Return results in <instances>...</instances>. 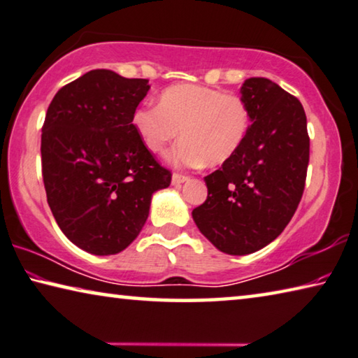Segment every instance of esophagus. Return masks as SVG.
Wrapping results in <instances>:
<instances>
[{"label": "esophagus", "mask_w": 358, "mask_h": 358, "mask_svg": "<svg viewBox=\"0 0 358 358\" xmlns=\"http://www.w3.org/2000/svg\"><path fill=\"white\" fill-rule=\"evenodd\" d=\"M187 180H189V176H182V174H173V185H180V184H184V182H187Z\"/></svg>", "instance_id": "34e87169"}]
</instances>
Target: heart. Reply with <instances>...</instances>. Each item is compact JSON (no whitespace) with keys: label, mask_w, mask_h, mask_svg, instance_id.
Wrapping results in <instances>:
<instances>
[{"label":"heart","mask_w":358,"mask_h":358,"mask_svg":"<svg viewBox=\"0 0 358 358\" xmlns=\"http://www.w3.org/2000/svg\"><path fill=\"white\" fill-rule=\"evenodd\" d=\"M133 127L154 154L182 134L168 154L174 166L222 165L236 154L250 130V110L238 95L209 87L180 84L163 90L158 106L134 110Z\"/></svg>","instance_id":"1"}]
</instances>
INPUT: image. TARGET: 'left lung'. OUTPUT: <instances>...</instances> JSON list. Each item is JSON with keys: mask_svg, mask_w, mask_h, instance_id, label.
I'll return each instance as SVG.
<instances>
[{"mask_svg": "<svg viewBox=\"0 0 358 358\" xmlns=\"http://www.w3.org/2000/svg\"><path fill=\"white\" fill-rule=\"evenodd\" d=\"M250 110L244 144L204 178L208 198L192 210L220 252L248 255L274 241L294 217L309 163L306 114L295 96L265 78L245 79Z\"/></svg>", "mask_w": 358, "mask_h": 358, "instance_id": "left-lung-1", "label": "left lung"}]
</instances>
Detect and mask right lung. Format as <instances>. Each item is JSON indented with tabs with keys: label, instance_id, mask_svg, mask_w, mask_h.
<instances>
[{
	"label": "right lung",
	"instance_id": "add662e5",
	"mask_svg": "<svg viewBox=\"0 0 358 358\" xmlns=\"http://www.w3.org/2000/svg\"><path fill=\"white\" fill-rule=\"evenodd\" d=\"M149 89L148 79L93 69L62 87L47 109V203L64 236L89 254L127 249L149 217L152 195L171 184L133 127Z\"/></svg>",
	"mask_w": 358,
	"mask_h": 358
}]
</instances>
